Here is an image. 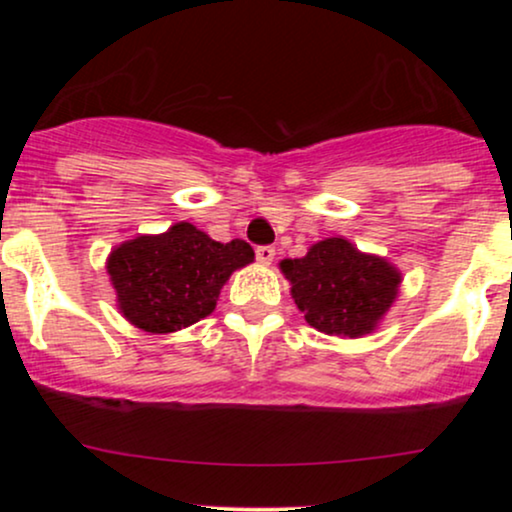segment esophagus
Returning a JSON list of instances; mask_svg holds the SVG:
<instances>
[{
  "label": "esophagus",
  "mask_w": 512,
  "mask_h": 512,
  "mask_svg": "<svg viewBox=\"0 0 512 512\" xmlns=\"http://www.w3.org/2000/svg\"><path fill=\"white\" fill-rule=\"evenodd\" d=\"M255 255H257V260H260L262 264H272L276 250L272 248V245H260V248L255 250Z\"/></svg>",
  "instance_id": "obj_1"
}]
</instances>
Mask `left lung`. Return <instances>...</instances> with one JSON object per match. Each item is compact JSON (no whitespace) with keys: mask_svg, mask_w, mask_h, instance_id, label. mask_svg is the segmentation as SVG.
Wrapping results in <instances>:
<instances>
[{"mask_svg":"<svg viewBox=\"0 0 512 512\" xmlns=\"http://www.w3.org/2000/svg\"><path fill=\"white\" fill-rule=\"evenodd\" d=\"M291 296L305 322L337 337H363L378 327L397 298L402 274L383 257L366 255L344 238H325L298 260H284Z\"/></svg>","mask_w":512,"mask_h":512,"instance_id":"obj_1","label":"left lung"}]
</instances>
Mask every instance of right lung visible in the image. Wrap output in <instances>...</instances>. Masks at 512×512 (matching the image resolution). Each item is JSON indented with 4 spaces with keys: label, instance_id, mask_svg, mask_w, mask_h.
<instances>
[{
    "label": "right lung",
    "instance_id": "1",
    "mask_svg": "<svg viewBox=\"0 0 512 512\" xmlns=\"http://www.w3.org/2000/svg\"><path fill=\"white\" fill-rule=\"evenodd\" d=\"M255 260L245 240L216 243L180 221L161 236H137L117 245L108 274L117 308L139 330L178 332L214 313L223 284Z\"/></svg>",
    "mask_w": 512,
    "mask_h": 512
}]
</instances>
